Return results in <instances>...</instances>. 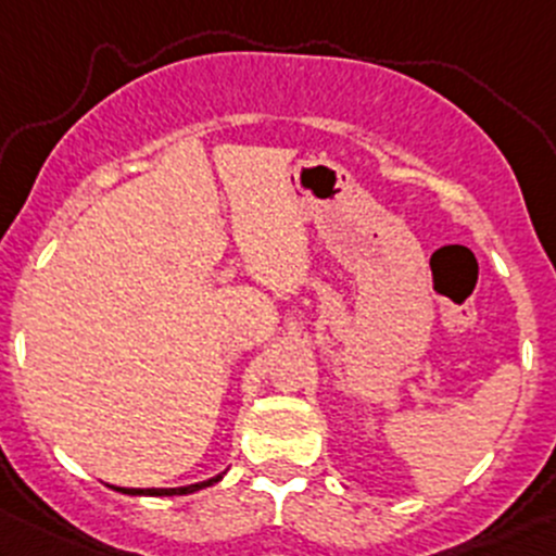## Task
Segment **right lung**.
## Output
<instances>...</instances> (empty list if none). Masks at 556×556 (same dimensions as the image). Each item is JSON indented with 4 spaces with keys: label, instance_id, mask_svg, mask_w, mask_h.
I'll use <instances>...</instances> for the list:
<instances>
[{
    "label": "right lung",
    "instance_id": "obj_1",
    "mask_svg": "<svg viewBox=\"0 0 556 556\" xmlns=\"http://www.w3.org/2000/svg\"><path fill=\"white\" fill-rule=\"evenodd\" d=\"M218 480H222V475H216V478L211 480H203V483L185 485V488H115V491L131 493V496H185V493H194L200 491V488H208L213 483H218Z\"/></svg>",
    "mask_w": 556,
    "mask_h": 556
}]
</instances>
